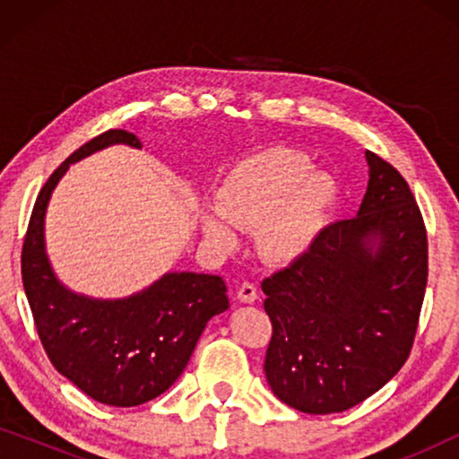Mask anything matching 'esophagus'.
Instances as JSON below:
<instances>
[{
	"label": "esophagus",
	"instance_id": "34e87169",
	"mask_svg": "<svg viewBox=\"0 0 459 459\" xmlns=\"http://www.w3.org/2000/svg\"><path fill=\"white\" fill-rule=\"evenodd\" d=\"M256 297H259V290H256L253 281H244V284L238 288V299H240L242 303H255Z\"/></svg>",
	"mask_w": 459,
	"mask_h": 459
}]
</instances>
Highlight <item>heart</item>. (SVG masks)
Listing matches in <instances>:
<instances>
[{"label":"heart","mask_w":459,"mask_h":459,"mask_svg":"<svg viewBox=\"0 0 459 459\" xmlns=\"http://www.w3.org/2000/svg\"><path fill=\"white\" fill-rule=\"evenodd\" d=\"M336 200L338 186L330 173L311 169L299 150L269 148L225 175L215 192V212L203 215V231L219 247L234 248V227L256 230L267 259L292 263L316 247Z\"/></svg>","instance_id":"heart-1"}]
</instances>
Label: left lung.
Returning a JSON list of instances; mask_svg holds the SVG:
<instances>
[{"instance_id":"8db88e82","label":"left lung","mask_w":459,"mask_h":459,"mask_svg":"<svg viewBox=\"0 0 459 459\" xmlns=\"http://www.w3.org/2000/svg\"><path fill=\"white\" fill-rule=\"evenodd\" d=\"M357 217L324 230L311 253L263 280L272 319L269 386L303 413L366 401L403 368L429 278V238L401 173L366 152Z\"/></svg>"}]
</instances>
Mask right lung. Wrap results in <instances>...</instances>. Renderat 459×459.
I'll return each instance as SVG.
<instances>
[{"instance_id":"add662e5","label":"right lung","mask_w":459,"mask_h":459,"mask_svg":"<svg viewBox=\"0 0 459 459\" xmlns=\"http://www.w3.org/2000/svg\"><path fill=\"white\" fill-rule=\"evenodd\" d=\"M112 143L142 148L134 134L110 129L73 152L35 200L22 244V284L37 334L52 366L98 403L134 407L179 378L206 322L230 307L219 275L171 272L127 299L77 294L56 278L46 255L48 203L71 162Z\"/></svg>"}]
</instances>
